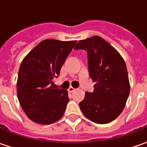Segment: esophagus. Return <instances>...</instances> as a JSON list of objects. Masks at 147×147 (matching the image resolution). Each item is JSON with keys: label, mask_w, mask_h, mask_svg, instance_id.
<instances>
[{"label": "esophagus", "mask_w": 147, "mask_h": 147, "mask_svg": "<svg viewBox=\"0 0 147 147\" xmlns=\"http://www.w3.org/2000/svg\"><path fill=\"white\" fill-rule=\"evenodd\" d=\"M68 91H69V92H70L71 93V92H73L75 91V88H74L73 87H70V88L68 89Z\"/></svg>", "instance_id": "obj_1"}]
</instances>
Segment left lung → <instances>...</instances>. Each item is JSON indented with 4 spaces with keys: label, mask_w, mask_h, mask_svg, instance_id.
Returning a JSON list of instances; mask_svg holds the SVG:
<instances>
[{
    "label": "left lung",
    "mask_w": 147,
    "mask_h": 147,
    "mask_svg": "<svg viewBox=\"0 0 147 147\" xmlns=\"http://www.w3.org/2000/svg\"><path fill=\"white\" fill-rule=\"evenodd\" d=\"M75 50L88 52L89 76L96 82L79 103L83 115L96 123L115 119L123 110L130 92L127 67L120 54L98 36L77 43Z\"/></svg>",
    "instance_id": "obj_1"
}]
</instances>
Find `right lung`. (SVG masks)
Instances as JSON below:
<instances>
[{"mask_svg": "<svg viewBox=\"0 0 147 147\" xmlns=\"http://www.w3.org/2000/svg\"><path fill=\"white\" fill-rule=\"evenodd\" d=\"M76 41L47 39L23 59L17 81V96L28 119L40 124L53 123L63 116L69 99L66 90L54 87Z\"/></svg>", "mask_w": 147, "mask_h": 147, "instance_id": "obj_1", "label": "right lung"}]
</instances>
